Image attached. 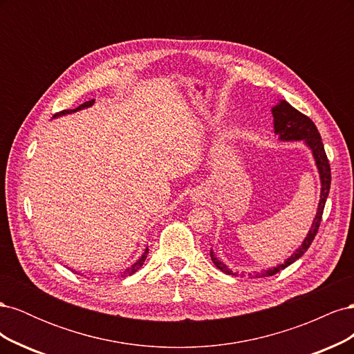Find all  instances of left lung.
<instances>
[{
    "label": "left lung",
    "instance_id": "8db88e82",
    "mask_svg": "<svg viewBox=\"0 0 354 354\" xmlns=\"http://www.w3.org/2000/svg\"><path fill=\"white\" fill-rule=\"evenodd\" d=\"M272 115H273V127H274V133L279 136V140L282 142H297V140H303L308 147L310 151L313 153V158L316 160V167L319 171L320 176V183H322V187H320V199H319V205H317V212L316 217L313 218L312 227H310L306 239L303 241V243L298 246V250H295V252L286 259L285 263L279 264L277 267H273V269L264 270L260 274L257 273L255 276H273L277 272H281L283 269H286L288 266H291L294 261H297L299 257H301L307 250L308 246L312 245L317 229L320 226V221H322V214H324V208L326 203V198L329 195V189H330V167H329V160L328 156L325 153V147L322 143V138H320V134L317 131V128L315 125V122L310 120L308 116H306L304 113L298 112L295 108H292L286 100H281L276 106L272 108ZM212 263L216 264V267L218 270H221L223 273L226 274H233L238 276V273H234L233 270H230L229 267L221 263L216 254L212 251L209 252ZM251 274V273H250Z\"/></svg>",
    "mask_w": 354,
    "mask_h": 354
}]
</instances>
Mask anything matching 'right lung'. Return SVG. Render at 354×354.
Listing matches in <instances>:
<instances>
[{
	"label": "right lung",
	"instance_id": "obj_1",
	"mask_svg": "<svg viewBox=\"0 0 354 354\" xmlns=\"http://www.w3.org/2000/svg\"><path fill=\"white\" fill-rule=\"evenodd\" d=\"M93 104H94V99H93V100H88V102H85V103H82V104H80L78 108H75V109H66V111L57 112L56 115H53V118H57V116H62V115H68V113L77 112V111H81V109H85V108H90V106H93ZM147 252H149V248H146V250H145V252H143V255L140 257V259H138V260H137L131 267H128V269H127L125 272H122V273H121V276H122V277H125V276H131L133 273H136L138 269H140V267H142V266H143V263H145V260H146Z\"/></svg>",
	"mask_w": 354,
	"mask_h": 354
}]
</instances>
